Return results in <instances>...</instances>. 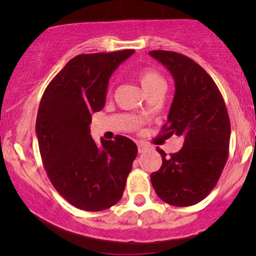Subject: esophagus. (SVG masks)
I'll return each instance as SVG.
<instances>
[{
	"label": "esophagus",
	"mask_w": 256,
	"mask_h": 256,
	"mask_svg": "<svg viewBox=\"0 0 256 256\" xmlns=\"http://www.w3.org/2000/svg\"><path fill=\"white\" fill-rule=\"evenodd\" d=\"M138 154H142L147 150L146 144H144L142 142H138Z\"/></svg>",
	"instance_id": "esophagus-1"
}]
</instances>
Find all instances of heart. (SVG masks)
Here are the masks:
<instances>
[{
	"label": "heart",
	"mask_w": 256,
	"mask_h": 256,
	"mask_svg": "<svg viewBox=\"0 0 256 256\" xmlns=\"http://www.w3.org/2000/svg\"><path fill=\"white\" fill-rule=\"evenodd\" d=\"M138 82L141 84L142 89L146 92L151 90L157 89V88H164V80L160 76L158 72L152 68H142L136 74Z\"/></svg>",
	"instance_id": "heart-1"
}]
</instances>
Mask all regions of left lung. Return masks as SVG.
<instances>
[{
	"instance_id": "8db88e82",
	"label": "left lung",
	"mask_w": 256,
	"mask_h": 256,
	"mask_svg": "<svg viewBox=\"0 0 256 256\" xmlns=\"http://www.w3.org/2000/svg\"><path fill=\"white\" fill-rule=\"evenodd\" d=\"M150 56L168 69L176 86L162 132L183 138L182 148L170 156L157 147L162 166L151 174V183L164 202L188 207L204 200L220 177L230 121L218 86L200 64L176 52L152 50Z\"/></svg>"
}]
</instances>
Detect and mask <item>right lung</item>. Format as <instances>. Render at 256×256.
<instances>
[{
    "instance_id": "add662e5",
    "label": "right lung",
    "mask_w": 256,
    "mask_h": 256,
    "mask_svg": "<svg viewBox=\"0 0 256 256\" xmlns=\"http://www.w3.org/2000/svg\"><path fill=\"white\" fill-rule=\"evenodd\" d=\"M132 49L80 54L66 64L43 94L36 135L47 174L59 194L74 207L99 212L122 197L138 146L125 136L102 138L90 135L92 114L106 100L109 79Z\"/></svg>"
}]
</instances>
